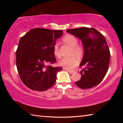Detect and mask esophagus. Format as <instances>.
Wrapping results in <instances>:
<instances>
[{"mask_svg":"<svg viewBox=\"0 0 123 123\" xmlns=\"http://www.w3.org/2000/svg\"><path fill=\"white\" fill-rule=\"evenodd\" d=\"M64 69H66L67 70V71L68 73H69L70 74H72L74 72V71H73V70H68V69H65V68H63Z\"/></svg>","mask_w":123,"mask_h":123,"instance_id":"obj_1","label":"esophagus"}]
</instances>
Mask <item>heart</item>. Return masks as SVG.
I'll return each instance as SVG.
<instances>
[{
	"mask_svg": "<svg viewBox=\"0 0 123 123\" xmlns=\"http://www.w3.org/2000/svg\"><path fill=\"white\" fill-rule=\"evenodd\" d=\"M63 41L66 44L72 47L71 55H75L77 57H80L84 53V48L81 44H78V40L76 37L71 34H67L63 37ZM53 53L56 57H61L59 46L58 43H55L53 47ZM78 64V61L75 56L69 57H63L59 61V64L67 69H72Z\"/></svg>",
	"mask_w": 123,
	"mask_h": 123,
	"instance_id": "1",
	"label": "heart"
}]
</instances>
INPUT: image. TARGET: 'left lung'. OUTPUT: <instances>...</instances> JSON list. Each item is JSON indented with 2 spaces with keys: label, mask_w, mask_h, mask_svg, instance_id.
I'll return each instance as SVG.
<instances>
[{
  "label": "left lung",
  "mask_w": 123,
  "mask_h": 123,
  "mask_svg": "<svg viewBox=\"0 0 123 123\" xmlns=\"http://www.w3.org/2000/svg\"><path fill=\"white\" fill-rule=\"evenodd\" d=\"M66 31L80 38L84 48L80 67L85 68L80 71L81 78L75 84L81 89L96 86L103 80L109 67L110 52L105 38L93 28L81 27Z\"/></svg>",
  "instance_id": "1"
}]
</instances>
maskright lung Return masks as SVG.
Returning <instances> with one entry per match:
<instances>
[{
    "mask_svg": "<svg viewBox=\"0 0 123 123\" xmlns=\"http://www.w3.org/2000/svg\"><path fill=\"white\" fill-rule=\"evenodd\" d=\"M62 34L61 30L36 28L20 39L16 66L22 81L28 88L44 91L55 84L57 73L62 68L51 65L56 62L53 47Z\"/></svg>",
    "mask_w": 123,
    "mask_h": 123,
    "instance_id": "obj_1",
    "label": "right lung"
}]
</instances>
